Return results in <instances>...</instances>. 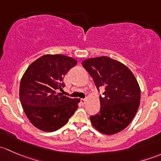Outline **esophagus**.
I'll use <instances>...</instances> for the list:
<instances>
[{
	"mask_svg": "<svg viewBox=\"0 0 161 161\" xmlns=\"http://www.w3.org/2000/svg\"><path fill=\"white\" fill-rule=\"evenodd\" d=\"M87 100L86 99H81V103H82V105H85L86 103Z\"/></svg>",
	"mask_w": 161,
	"mask_h": 161,
	"instance_id": "esophagus-1",
	"label": "esophagus"
}]
</instances>
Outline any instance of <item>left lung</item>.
Listing matches in <instances>:
<instances>
[{
    "mask_svg": "<svg viewBox=\"0 0 161 161\" xmlns=\"http://www.w3.org/2000/svg\"><path fill=\"white\" fill-rule=\"evenodd\" d=\"M82 64L97 90L105 89L103 96H100V112L90 116L92 126L105 135L124 130L140 103V87L134 74L124 64L106 56L88 58Z\"/></svg>",
    "mask_w": 161,
    "mask_h": 161,
    "instance_id": "1",
    "label": "left lung"
}]
</instances>
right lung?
<instances>
[{
	"mask_svg": "<svg viewBox=\"0 0 161 161\" xmlns=\"http://www.w3.org/2000/svg\"><path fill=\"white\" fill-rule=\"evenodd\" d=\"M77 61L62 54H45L34 61L22 75L19 98L30 121L38 129L53 131L69 121L80 99L63 96V78Z\"/></svg>",
	"mask_w": 161,
	"mask_h": 161,
	"instance_id": "add662e5",
	"label": "right lung"
}]
</instances>
